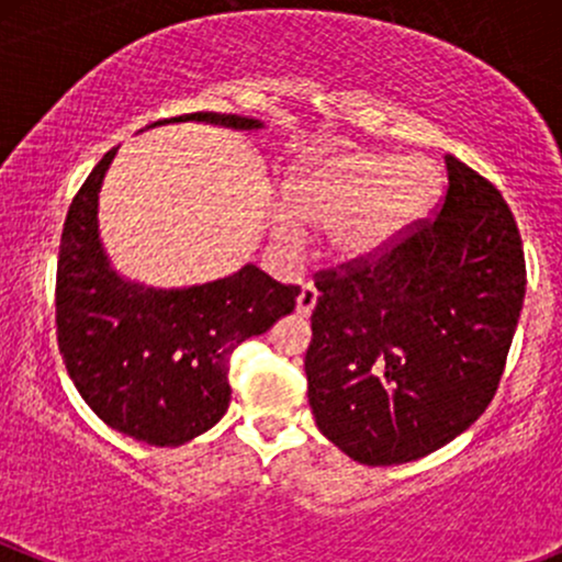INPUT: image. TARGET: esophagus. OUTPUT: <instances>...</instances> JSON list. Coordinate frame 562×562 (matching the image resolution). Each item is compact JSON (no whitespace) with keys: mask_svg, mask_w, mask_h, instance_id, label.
<instances>
[{"mask_svg":"<svg viewBox=\"0 0 562 562\" xmlns=\"http://www.w3.org/2000/svg\"><path fill=\"white\" fill-rule=\"evenodd\" d=\"M314 306H317V288L306 282V285L301 288L299 299H295V312L304 314V317H306V314H312Z\"/></svg>","mask_w":562,"mask_h":562,"instance_id":"esophagus-1","label":"esophagus"}]
</instances>
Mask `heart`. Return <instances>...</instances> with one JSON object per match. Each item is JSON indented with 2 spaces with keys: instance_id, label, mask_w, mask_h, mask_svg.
<instances>
[{
  "instance_id": "b5f03b06",
  "label": "heart",
  "mask_w": 562,
  "mask_h": 562,
  "mask_svg": "<svg viewBox=\"0 0 562 562\" xmlns=\"http://www.w3.org/2000/svg\"><path fill=\"white\" fill-rule=\"evenodd\" d=\"M437 191L440 172L427 157L341 151L312 159L293 170L288 207H271V237L280 250H295L306 226H317L330 229L338 261H368L429 211Z\"/></svg>"
}]
</instances>
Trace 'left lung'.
<instances>
[{
  "mask_svg": "<svg viewBox=\"0 0 562 562\" xmlns=\"http://www.w3.org/2000/svg\"><path fill=\"white\" fill-rule=\"evenodd\" d=\"M431 218L368 261L314 274L306 349L319 431L349 459H422L488 408L526 295L515 215L488 178L446 154Z\"/></svg>",
  "mask_w": 562,
  "mask_h": 562,
  "instance_id": "8db88e82",
  "label": "left lung"
}]
</instances>
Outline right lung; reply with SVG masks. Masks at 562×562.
I'll use <instances>...</instances> for the list:
<instances>
[{
    "label": "right lung",
    "mask_w": 562,
    "mask_h": 562,
    "mask_svg": "<svg viewBox=\"0 0 562 562\" xmlns=\"http://www.w3.org/2000/svg\"><path fill=\"white\" fill-rule=\"evenodd\" d=\"M256 131L237 114L170 116ZM114 149L103 154L71 200L55 277V333L74 386L101 422L149 446H183L229 408V360L245 338L291 314L299 285L261 269L183 291H154L109 267L98 239V189Z\"/></svg>",
    "instance_id": "obj_1"
}]
</instances>
